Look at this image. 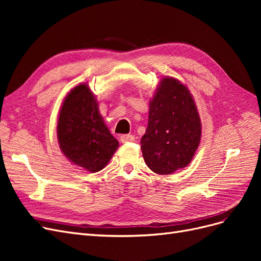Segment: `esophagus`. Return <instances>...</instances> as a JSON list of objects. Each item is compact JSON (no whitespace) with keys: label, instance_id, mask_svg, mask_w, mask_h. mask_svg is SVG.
Instances as JSON below:
<instances>
[{"label":"esophagus","instance_id":"esophagus-1","mask_svg":"<svg viewBox=\"0 0 261 261\" xmlns=\"http://www.w3.org/2000/svg\"><path fill=\"white\" fill-rule=\"evenodd\" d=\"M120 139L122 143H132V141L135 140V136L130 135V134H125V135L121 136Z\"/></svg>","mask_w":261,"mask_h":261}]
</instances>
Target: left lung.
<instances>
[{
    "instance_id": "left-lung-1",
    "label": "left lung",
    "mask_w": 261,
    "mask_h": 261,
    "mask_svg": "<svg viewBox=\"0 0 261 261\" xmlns=\"http://www.w3.org/2000/svg\"><path fill=\"white\" fill-rule=\"evenodd\" d=\"M201 123L187 87L172 77L161 80L150 101L141 151L148 168L167 175L191 163L200 143Z\"/></svg>"
}]
</instances>
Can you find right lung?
Instances as JSON below:
<instances>
[{"mask_svg":"<svg viewBox=\"0 0 261 261\" xmlns=\"http://www.w3.org/2000/svg\"><path fill=\"white\" fill-rule=\"evenodd\" d=\"M58 140L62 152L91 173L103 169L118 147L99 113L97 100L86 84L76 86L61 107Z\"/></svg>","mask_w":261,"mask_h":261,"instance_id":"right-lung-1","label":"right lung"}]
</instances>
